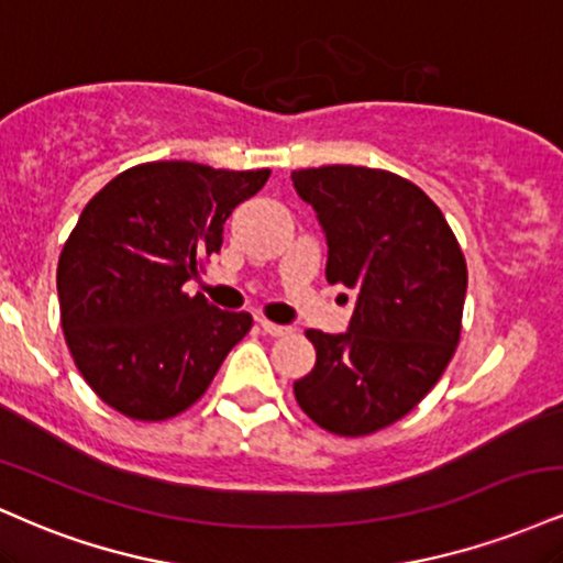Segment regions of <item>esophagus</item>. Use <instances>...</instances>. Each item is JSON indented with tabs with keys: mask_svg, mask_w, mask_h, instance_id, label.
Masks as SVG:
<instances>
[{
	"mask_svg": "<svg viewBox=\"0 0 563 563\" xmlns=\"http://www.w3.org/2000/svg\"><path fill=\"white\" fill-rule=\"evenodd\" d=\"M260 328L264 330V333L267 335H273V338H280V335H288L290 333V328H286V324H277V322H269V320H264V317H260Z\"/></svg>",
	"mask_w": 563,
	"mask_h": 563,
	"instance_id": "obj_1",
	"label": "esophagus"
}]
</instances>
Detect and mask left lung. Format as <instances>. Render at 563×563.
Instances as JSON below:
<instances>
[{
	"instance_id": "obj_1",
	"label": "left lung",
	"mask_w": 563,
	"mask_h": 563,
	"mask_svg": "<svg viewBox=\"0 0 563 563\" xmlns=\"http://www.w3.org/2000/svg\"><path fill=\"white\" fill-rule=\"evenodd\" d=\"M328 241L330 286L356 294L349 333L307 330L317 362L294 383L311 422L362 438L409 415L462 335L466 260L422 188L388 170L324 165L290 173Z\"/></svg>"
}]
</instances>
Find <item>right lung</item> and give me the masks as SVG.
Masks as SVG:
<instances>
[{
  "mask_svg": "<svg viewBox=\"0 0 563 563\" xmlns=\"http://www.w3.org/2000/svg\"><path fill=\"white\" fill-rule=\"evenodd\" d=\"M267 178V167L144 162L80 212L57 264L59 320L78 372L114 411L139 422L178 417L252 330L249 311H222L183 286Z\"/></svg>",
  "mask_w": 563,
  "mask_h": 563,
  "instance_id": "obj_1",
  "label": "right lung"
}]
</instances>
